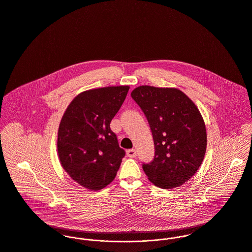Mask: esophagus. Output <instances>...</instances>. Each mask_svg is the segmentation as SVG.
Masks as SVG:
<instances>
[{"mask_svg":"<svg viewBox=\"0 0 252 252\" xmlns=\"http://www.w3.org/2000/svg\"><path fill=\"white\" fill-rule=\"evenodd\" d=\"M126 155H127V157H129V158H135V157H136V151H135L134 149L127 150V151H126Z\"/></svg>","mask_w":252,"mask_h":252,"instance_id":"34e87169","label":"esophagus"}]
</instances>
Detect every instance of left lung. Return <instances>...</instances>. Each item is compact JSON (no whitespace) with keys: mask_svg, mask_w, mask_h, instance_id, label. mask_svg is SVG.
Here are the masks:
<instances>
[{"mask_svg":"<svg viewBox=\"0 0 252 252\" xmlns=\"http://www.w3.org/2000/svg\"><path fill=\"white\" fill-rule=\"evenodd\" d=\"M150 125L155 158L143 163L158 188L174 189L188 182L200 167L207 148L202 115L193 101L175 88L140 86L131 92Z\"/></svg>","mask_w":252,"mask_h":252,"instance_id":"8db88e82","label":"left lung"}]
</instances>
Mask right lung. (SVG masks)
<instances>
[{
  "label": "right lung",
  "instance_id": "right-lung-1",
  "mask_svg": "<svg viewBox=\"0 0 252 252\" xmlns=\"http://www.w3.org/2000/svg\"><path fill=\"white\" fill-rule=\"evenodd\" d=\"M128 90V86H113L85 91L61 120L57 141L61 164L85 189L99 190L108 186L126 155L110 123Z\"/></svg>",
  "mask_w": 252,
  "mask_h": 252
}]
</instances>
